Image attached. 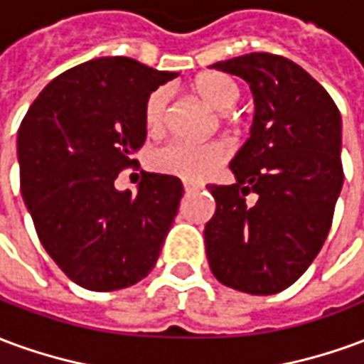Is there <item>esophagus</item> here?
<instances>
[{"label": "esophagus", "mask_w": 364, "mask_h": 364, "mask_svg": "<svg viewBox=\"0 0 364 364\" xmlns=\"http://www.w3.org/2000/svg\"><path fill=\"white\" fill-rule=\"evenodd\" d=\"M200 189H203L200 185H195V183H185V193H197V191Z\"/></svg>", "instance_id": "1"}]
</instances>
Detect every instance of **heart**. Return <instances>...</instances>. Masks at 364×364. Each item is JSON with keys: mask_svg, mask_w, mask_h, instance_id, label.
I'll use <instances>...</instances> for the list:
<instances>
[{"mask_svg": "<svg viewBox=\"0 0 364 364\" xmlns=\"http://www.w3.org/2000/svg\"><path fill=\"white\" fill-rule=\"evenodd\" d=\"M195 91L205 99L206 103L218 109L228 111L232 105L240 99L237 83L226 74H205L195 82ZM167 101L169 91L159 87L148 97L144 120L150 132H158L166 124ZM230 148L224 142H191V140H173L154 154V166L181 177L185 181H205L210 175L218 171V167L228 159Z\"/></svg>", "mask_w": 364, "mask_h": 364, "instance_id": "heart-1", "label": "heart"}]
</instances>
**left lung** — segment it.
Instances as JSON below:
<instances>
[{"label": "left lung", "instance_id": "8db88e82", "mask_svg": "<svg viewBox=\"0 0 364 364\" xmlns=\"http://www.w3.org/2000/svg\"><path fill=\"white\" fill-rule=\"evenodd\" d=\"M210 68L250 83L255 114L230 161L236 183L206 187L216 200L205 226L208 265L230 289L277 294L310 267L331 228L343 187L341 114L289 58L252 52Z\"/></svg>", "mask_w": 364, "mask_h": 364}]
</instances>
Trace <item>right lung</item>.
I'll return each instance as SVG.
<instances>
[{
	"label": "right lung",
	"instance_id": "1",
	"mask_svg": "<svg viewBox=\"0 0 364 364\" xmlns=\"http://www.w3.org/2000/svg\"><path fill=\"white\" fill-rule=\"evenodd\" d=\"M177 77L105 56L54 77L17 134L21 195L41 244L83 289L109 292L150 273L179 208V177L142 173L138 193L114 179L146 140V101Z\"/></svg>",
	"mask_w": 364,
	"mask_h": 364
}]
</instances>
